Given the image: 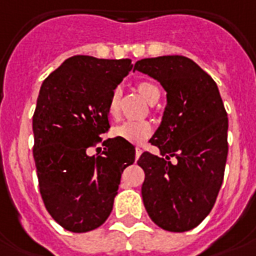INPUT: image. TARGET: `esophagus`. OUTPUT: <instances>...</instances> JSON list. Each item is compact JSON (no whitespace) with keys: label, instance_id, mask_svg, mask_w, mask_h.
I'll use <instances>...</instances> for the list:
<instances>
[{"label":"esophagus","instance_id":"esophagus-1","mask_svg":"<svg viewBox=\"0 0 256 256\" xmlns=\"http://www.w3.org/2000/svg\"><path fill=\"white\" fill-rule=\"evenodd\" d=\"M141 153H142V150L140 149V148H136V160L140 158V156H141Z\"/></svg>","mask_w":256,"mask_h":256}]
</instances>
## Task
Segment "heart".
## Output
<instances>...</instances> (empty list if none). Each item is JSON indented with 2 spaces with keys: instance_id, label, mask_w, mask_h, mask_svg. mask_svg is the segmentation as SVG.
Here are the masks:
<instances>
[{
  "instance_id": "1",
  "label": "heart",
  "mask_w": 256,
  "mask_h": 256,
  "mask_svg": "<svg viewBox=\"0 0 256 256\" xmlns=\"http://www.w3.org/2000/svg\"><path fill=\"white\" fill-rule=\"evenodd\" d=\"M138 91L145 98L146 100L152 103L156 98L160 96L158 88L149 82H141L138 83ZM120 88L116 87L114 88L110 96L108 102V114L111 116H115L118 114V107H120ZM153 132L152 124L148 120H124L118 126L114 128V136L118 138H122L124 141L132 142V144H141L149 138L150 134Z\"/></svg>"
}]
</instances>
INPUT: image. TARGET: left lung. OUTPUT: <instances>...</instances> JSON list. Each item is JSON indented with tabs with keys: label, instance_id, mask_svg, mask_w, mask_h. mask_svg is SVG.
I'll return each instance as SVG.
<instances>
[{
	"label": "left lung",
	"instance_id": "1",
	"mask_svg": "<svg viewBox=\"0 0 256 256\" xmlns=\"http://www.w3.org/2000/svg\"><path fill=\"white\" fill-rule=\"evenodd\" d=\"M134 71L158 80L168 98L161 126L149 141L162 157L144 152L136 161L145 172L144 206L160 228L189 231L212 210L223 182L227 111L214 79L185 56L142 58Z\"/></svg>",
	"mask_w": 256,
	"mask_h": 256
}]
</instances>
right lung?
<instances>
[{"label":"right lung","mask_w":256,"mask_h":256,"mask_svg":"<svg viewBox=\"0 0 256 256\" xmlns=\"http://www.w3.org/2000/svg\"><path fill=\"white\" fill-rule=\"evenodd\" d=\"M130 58L72 56L42 82L33 114V158L38 188L50 214L71 232H88L110 216L136 148L110 138L102 154L87 149L110 128L108 102L132 71Z\"/></svg>","instance_id":"right-lung-1"}]
</instances>
